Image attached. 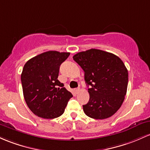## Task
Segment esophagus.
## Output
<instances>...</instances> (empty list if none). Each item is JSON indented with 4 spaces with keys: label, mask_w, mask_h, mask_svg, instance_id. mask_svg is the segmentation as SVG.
I'll return each mask as SVG.
<instances>
[{
    "label": "esophagus",
    "mask_w": 150,
    "mask_h": 150,
    "mask_svg": "<svg viewBox=\"0 0 150 150\" xmlns=\"http://www.w3.org/2000/svg\"><path fill=\"white\" fill-rule=\"evenodd\" d=\"M80 88H76V89H75V90H74V91H75V93H78L79 92H80Z\"/></svg>",
    "instance_id": "1"
}]
</instances>
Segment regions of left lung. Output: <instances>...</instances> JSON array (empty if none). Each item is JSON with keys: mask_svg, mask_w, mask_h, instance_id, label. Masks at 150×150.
Returning <instances> with one entry per match:
<instances>
[{"mask_svg": "<svg viewBox=\"0 0 150 150\" xmlns=\"http://www.w3.org/2000/svg\"><path fill=\"white\" fill-rule=\"evenodd\" d=\"M73 60L85 72L90 100L83 105L85 115L95 120L112 116L125 100L128 71L122 60L110 52L90 50L78 52Z\"/></svg>", "mask_w": 150, "mask_h": 150, "instance_id": "obj_1", "label": "left lung"}]
</instances>
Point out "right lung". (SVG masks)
Masks as SVG:
<instances>
[{"label": "right lung", "instance_id": "right-lung-1", "mask_svg": "<svg viewBox=\"0 0 150 150\" xmlns=\"http://www.w3.org/2000/svg\"><path fill=\"white\" fill-rule=\"evenodd\" d=\"M70 52L47 51L30 59L21 74L23 96L29 109L44 119L63 114L72 93L58 80L60 65Z\"/></svg>", "mask_w": 150, "mask_h": 150}]
</instances>
